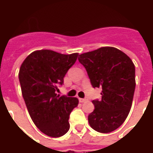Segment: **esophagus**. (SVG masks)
<instances>
[{
	"label": "esophagus",
	"instance_id": "esophagus-1",
	"mask_svg": "<svg viewBox=\"0 0 153 153\" xmlns=\"http://www.w3.org/2000/svg\"><path fill=\"white\" fill-rule=\"evenodd\" d=\"M88 100V99H79V101L81 103H84Z\"/></svg>",
	"mask_w": 153,
	"mask_h": 153
}]
</instances>
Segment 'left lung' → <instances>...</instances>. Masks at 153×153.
Returning <instances> with one entry per match:
<instances>
[{
  "instance_id": "left-lung-1",
  "label": "left lung",
  "mask_w": 153,
  "mask_h": 153,
  "mask_svg": "<svg viewBox=\"0 0 153 153\" xmlns=\"http://www.w3.org/2000/svg\"><path fill=\"white\" fill-rule=\"evenodd\" d=\"M94 88H102L101 100H94L88 123L97 132L110 133L123 123L131 108L135 89V68L117 48L103 47L80 54Z\"/></svg>"
}]
</instances>
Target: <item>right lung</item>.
<instances>
[{
    "instance_id": "1",
    "label": "right lung",
    "mask_w": 153,
    "mask_h": 153,
    "mask_svg": "<svg viewBox=\"0 0 153 153\" xmlns=\"http://www.w3.org/2000/svg\"><path fill=\"white\" fill-rule=\"evenodd\" d=\"M77 57V53L35 51L19 69L21 91L29 114L36 126L50 137H60L68 132L70 114L78 105L77 98L56 94Z\"/></svg>"
}]
</instances>
